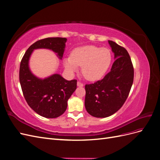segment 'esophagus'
<instances>
[{
  "instance_id": "esophagus-1",
  "label": "esophagus",
  "mask_w": 160,
  "mask_h": 160,
  "mask_svg": "<svg viewBox=\"0 0 160 160\" xmlns=\"http://www.w3.org/2000/svg\"><path fill=\"white\" fill-rule=\"evenodd\" d=\"M77 86H78V87H83V84L82 83H81L80 81H77Z\"/></svg>"
}]
</instances>
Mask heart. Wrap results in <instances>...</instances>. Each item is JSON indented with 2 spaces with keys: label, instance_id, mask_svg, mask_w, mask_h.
Returning a JSON list of instances; mask_svg holds the SVG:
<instances>
[{
  "label": "heart",
  "instance_id": "obj_1",
  "mask_svg": "<svg viewBox=\"0 0 160 160\" xmlns=\"http://www.w3.org/2000/svg\"><path fill=\"white\" fill-rule=\"evenodd\" d=\"M112 61L110 50L106 47L86 45L77 47L72 51L70 57L64 59L65 69L73 72L78 66L81 67V73L86 79H100L109 68Z\"/></svg>",
  "mask_w": 160,
  "mask_h": 160
}]
</instances>
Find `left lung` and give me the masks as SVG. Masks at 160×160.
I'll return each mask as SVG.
<instances>
[{
	"mask_svg": "<svg viewBox=\"0 0 160 160\" xmlns=\"http://www.w3.org/2000/svg\"><path fill=\"white\" fill-rule=\"evenodd\" d=\"M115 61L111 71L103 79L85 85V106L95 118H107L122 107L129 95L133 81L134 70L127 50L108 41Z\"/></svg>",
	"mask_w": 160,
	"mask_h": 160,
	"instance_id": "1",
	"label": "left lung"
}]
</instances>
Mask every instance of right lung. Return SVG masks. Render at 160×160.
Wrapping results in <instances>:
<instances>
[{
    "label": "right lung",
    "instance_id": "add662e5",
    "mask_svg": "<svg viewBox=\"0 0 160 160\" xmlns=\"http://www.w3.org/2000/svg\"><path fill=\"white\" fill-rule=\"evenodd\" d=\"M66 38L51 37L37 41L25 52L20 65L19 81L22 93L30 108L46 118L59 117L66 111L67 101L77 89V80L67 81L59 74H53L45 79L34 75L28 66L32 51L47 49L57 53L62 59Z\"/></svg>",
    "mask_w": 160,
    "mask_h": 160
}]
</instances>
